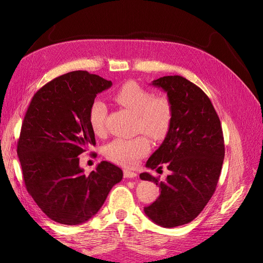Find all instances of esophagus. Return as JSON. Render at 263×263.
Listing matches in <instances>:
<instances>
[{
	"label": "esophagus",
	"mask_w": 263,
	"mask_h": 263,
	"mask_svg": "<svg viewBox=\"0 0 263 263\" xmlns=\"http://www.w3.org/2000/svg\"><path fill=\"white\" fill-rule=\"evenodd\" d=\"M137 174L130 171V170H124V178H127V179H134L136 178Z\"/></svg>",
	"instance_id": "1"
}]
</instances>
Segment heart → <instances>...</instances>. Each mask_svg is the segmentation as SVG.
I'll return each instance as SVG.
<instances>
[{
    "label": "heart",
    "mask_w": 263,
    "mask_h": 263,
    "mask_svg": "<svg viewBox=\"0 0 263 263\" xmlns=\"http://www.w3.org/2000/svg\"><path fill=\"white\" fill-rule=\"evenodd\" d=\"M114 100L137 116L138 130L154 139H162L168 134L172 122V106L165 97H154L153 92L137 82H126L114 94ZM106 105L95 100L89 109V123L95 135L105 129ZM149 141L145 136L132 139L116 138L105 147V156L118 164L134 166L149 151Z\"/></svg>",
    "instance_id": "heart-1"
}]
</instances>
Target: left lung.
<instances>
[{
    "label": "left lung",
    "mask_w": 263,
    "mask_h": 263,
    "mask_svg": "<svg viewBox=\"0 0 263 263\" xmlns=\"http://www.w3.org/2000/svg\"><path fill=\"white\" fill-rule=\"evenodd\" d=\"M151 84L166 93L172 122L146 166L159 170L165 164L170 174L159 182L148 172L140 173L141 180L160 189V195L144 211L157 225L172 228L192 221L213 196L225 157L224 137L211 100L194 83L166 76Z\"/></svg>",
    "instance_id": "8db88e82"
}]
</instances>
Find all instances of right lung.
<instances>
[{"label": "right lung", "mask_w": 263, "mask_h": 263, "mask_svg": "<svg viewBox=\"0 0 263 263\" xmlns=\"http://www.w3.org/2000/svg\"><path fill=\"white\" fill-rule=\"evenodd\" d=\"M110 86L97 74L72 71L38 90L24 117L17 155L25 186L38 208L60 224L89 220L123 179V171L107 161L89 174L79 165V156L95 145L90 106Z\"/></svg>", "instance_id": "1"}]
</instances>
